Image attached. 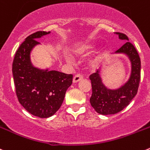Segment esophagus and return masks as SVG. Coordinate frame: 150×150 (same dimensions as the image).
I'll return each mask as SVG.
<instances>
[{"mask_svg":"<svg viewBox=\"0 0 150 150\" xmlns=\"http://www.w3.org/2000/svg\"><path fill=\"white\" fill-rule=\"evenodd\" d=\"M83 78V75H81V74H77V75H75V76H74L73 78V82L74 83H77V82H78L79 81H81Z\"/></svg>","mask_w":150,"mask_h":150,"instance_id":"1","label":"esophagus"}]
</instances>
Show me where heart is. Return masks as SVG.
I'll return each mask as SVG.
<instances>
[{
	"instance_id": "1",
	"label": "heart",
	"mask_w": 150,
	"mask_h": 150,
	"mask_svg": "<svg viewBox=\"0 0 150 150\" xmlns=\"http://www.w3.org/2000/svg\"><path fill=\"white\" fill-rule=\"evenodd\" d=\"M88 48H89V47H87V48H86L85 49H88Z\"/></svg>"
}]
</instances>
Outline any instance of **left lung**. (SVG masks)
Instances as JSON below:
<instances>
[{
  "label": "left lung",
  "mask_w": 150,
  "mask_h": 150,
  "mask_svg": "<svg viewBox=\"0 0 150 150\" xmlns=\"http://www.w3.org/2000/svg\"><path fill=\"white\" fill-rule=\"evenodd\" d=\"M120 40H127L115 53L125 54L132 63L130 78L123 86L117 90H110L103 84L99 70L90 75L92 84L91 106L97 113L103 115L114 114L123 110L136 96L141 80V59L135 47L129 42L125 34L117 32Z\"/></svg>",
  "instance_id": "left-lung-1"
}]
</instances>
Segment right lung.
Segmentation results:
<instances>
[{"instance_id":"add662e5","label":"right lung","mask_w":150,"mask_h":150,"mask_svg":"<svg viewBox=\"0 0 150 150\" xmlns=\"http://www.w3.org/2000/svg\"><path fill=\"white\" fill-rule=\"evenodd\" d=\"M50 31H37L25 39L16 51L13 63V75L18 102L30 114L48 118L61 106L67 89L72 83V74L54 70L39 69L33 67L30 54L37 39Z\"/></svg>"}]
</instances>
